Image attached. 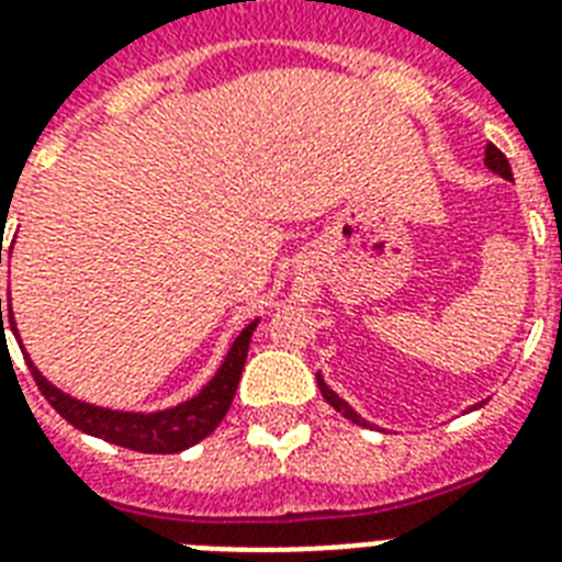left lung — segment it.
I'll return each mask as SVG.
<instances>
[{"instance_id":"8db88e82","label":"left lung","mask_w":562,"mask_h":562,"mask_svg":"<svg viewBox=\"0 0 562 562\" xmlns=\"http://www.w3.org/2000/svg\"><path fill=\"white\" fill-rule=\"evenodd\" d=\"M484 166H487L490 171H496L498 178L514 180V171H510V162H507L505 154L498 151V148H496V145H493V143H487V148H484ZM317 387H321V393H324V400L329 402V405H333V408L338 411V414H344V417H347V419H352L356 426H370L368 419H361L359 414H356V411H352L350 405H347V402H344L341 396H338V393H335L333 387H329V384L324 382V375H321V373H317ZM481 405H484V402H479V405H472V408H481Z\"/></svg>"}]
</instances>
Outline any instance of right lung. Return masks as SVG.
Masks as SVG:
<instances>
[{
  "label": "right lung",
  "mask_w": 562,
  "mask_h": 562,
  "mask_svg": "<svg viewBox=\"0 0 562 562\" xmlns=\"http://www.w3.org/2000/svg\"><path fill=\"white\" fill-rule=\"evenodd\" d=\"M0 265H2V247H0ZM5 321L2 322L1 317ZM4 324L11 326V333L16 335L20 341V333H16V324H13L11 312V297H0V333H2V347H4ZM259 317L250 321V324L238 333V338L233 341V347L227 350L221 368L215 370L210 382L203 384L201 391L194 393L192 400L180 402L175 408L166 411H151V414H143V411H113V408H99V405H90V402H81L64 393L60 387L48 382L46 375L34 368V361L25 356L29 361V370L37 382L40 393L46 396L48 405L66 419L72 423L75 428H81L83 435L101 437L108 443L125 446V449H134V452L145 454H175L183 452L189 446H194L198 440H203L206 435L215 431L224 414L233 405V396H236L238 379H241V370H245L247 347H250V335H254ZM22 350V344H20Z\"/></svg>",
  "instance_id": "right-lung-1"
}]
</instances>
